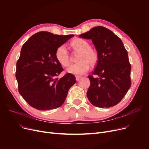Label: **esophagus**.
I'll return each mask as SVG.
<instances>
[{"instance_id": "esophagus-1", "label": "esophagus", "mask_w": 149, "mask_h": 149, "mask_svg": "<svg viewBox=\"0 0 149 149\" xmlns=\"http://www.w3.org/2000/svg\"><path fill=\"white\" fill-rule=\"evenodd\" d=\"M75 79H76V80H77V81H79V80L81 79V77L76 76V77H75Z\"/></svg>"}]
</instances>
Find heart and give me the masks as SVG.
<instances>
[{
  "label": "heart",
  "mask_w": 149,
  "mask_h": 149,
  "mask_svg": "<svg viewBox=\"0 0 149 149\" xmlns=\"http://www.w3.org/2000/svg\"><path fill=\"white\" fill-rule=\"evenodd\" d=\"M70 46L74 53L79 55L77 58V63L71 65L67 69L68 73L76 75H83L89 70L90 65L94 66L97 65L98 61V52L91 48L88 42L82 38H76L70 42ZM55 56L61 66L64 67L69 66L70 56L65 45L58 47Z\"/></svg>",
  "instance_id": "obj_1"
}]
</instances>
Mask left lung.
Wrapping results in <instances>:
<instances>
[{
	"instance_id": "obj_1",
	"label": "left lung",
	"mask_w": 149,
	"mask_h": 149,
	"mask_svg": "<svg viewBox=\"0 0 149 149\" xmlns=\"http://www.w3.org/2000/svg\"><path fill=\"white\" fill-rule=\"evenodd\" d=\"M91 39L98 54L87 97L98 107H111L119 103L131 86L128 53L121 39L112 31L98 26L79 36ZM98 75L95 78L93 75Z\"/></svg>"
}]
</instances>
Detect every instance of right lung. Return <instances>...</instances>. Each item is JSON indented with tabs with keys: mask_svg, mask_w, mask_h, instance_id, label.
<instances>
[{
	"mask_svg": "<svg viewBox=\"0 0 149 149\" xmlns=\"http://www.w3.org/2000/svg\"><path fill=\"white\" fill-rule=\"evenodd\" d=\"M74 35H54L47 31L34 34L23 44L16 64L15 77L19 92L26 102L37 110L57 109L64 103L76 79L63 70L56 58L58 46Z\"/></svg>",
	"mask_w": 149,
	"mask_h": 149,
	"instance_id": "right-lung-1",
	"label": "right lung"
}]
</instances>
